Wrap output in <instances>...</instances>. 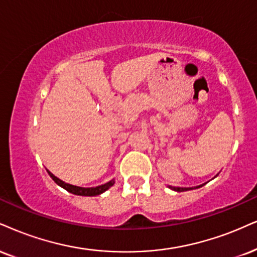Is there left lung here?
<instances>
[{
	"mask_svg": "<svg viewBox=\"0 0 257 257\" xmlns=\"http://www.w3.org/2000/svg\"><path fill=\"white\" fill-rule=\"evenodd\" d=\"M214 177H216V176H214ZM204 185H205V183H204ZM204 185H199V186L194 187V188H193V187H173V186H168V187H169L170 189H173V191H175V192H185V191H191V189L200 188V187H202Z\"/></svg>",
	"mask_w": 257,
	"mask_h": 257,
	"instance_id": "8db88e82",
	"label": "left lung"
}]
</instances>
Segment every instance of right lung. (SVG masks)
<instances>
[{"instance_id":"add662e5","label":"right lung","mask_w":257,"mask_h":257,"mask_svg":"<svg viewBox=\"0 0 257 257\" xmlns=\"http://www.w3.org/2000/svg\"><path fill=\"white\" fill-rule=\"evenodd\" d=\"M47 173H49V175L51 176V179L55 181L57 185L61 186L62 188H64L68 191L69 193H72V194L75 195H81V196H95V195H100L102 194L103 192H106L107 189H109L110 187L114 185V179L110 180L107 183H104V185H101V186H97V187H89V188H84V187H78V186H74V185H70V183H66L64 181H62L61 179H58V177L53 175L51 172H49L47 170Z\"/></svg>"}]
</instances>
